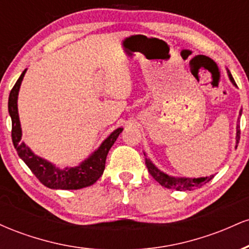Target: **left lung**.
Here are the masks:
<instances>
[{
    "mask_svg": "<svg viewBox=\"0 0 249 249\" xmlns=\"http://www.w3.org/2000/svg\"><path fill=\"white\" fill-rule=\"evenodd\" d=\"M228 77H230L231 82H232L234 85H236L232 75L230 73V71H228ZM241 112L242 110H240L239 116H241ZM239 141H240V126L238 124L236 125V144H238ZM145 164H146V167L151 176H152L154 180H157L161 186L166 188H173V190H177V191H193L196 190V188L201 187L202 185H205L206 182L210 181V180H212V178L214 177V176H210V177H206V178H176V177H171L166 173L161 172L160 170H158V168L152 164V161H151L150 159L145 158Z\"/></svg>",
    "mask_w": 249,
    "mask_h": 249,
    "instance_id": "8db88e82",
    "label": "left lung"
}]
</instances>
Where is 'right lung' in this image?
Here are the masks:
<instances>
[{
	"mask_svg": "<svg viewBox=\"0 0 249 249\" xmlns=\"http://www.w3.org/2000/svg\"><path fill=\"white\" fill-rule=\"evenodd\" d=\"M25 69L17 82L11 89L9 101H8V110L11 117V138L19 158L23 160L31 172L36 176V178L42 182L44 186L53 188V190H79V188L91 186L102 177L105 168V160L110 151L111 146L115 144L118 136L123 131L122 127L117 128L110 136L102 142V145L97 150L82 161L76 167L58 168L51 162L47 161L41 157L36 156L22 139L21 123H19L18 110H17V97H18L19 87L25 75Z\"/></svg>",
	"mask_w": 249,
	"mask_h": 249,
	"instance_id": "add662e5",
	"label": "right lung"
}]
</instances>
